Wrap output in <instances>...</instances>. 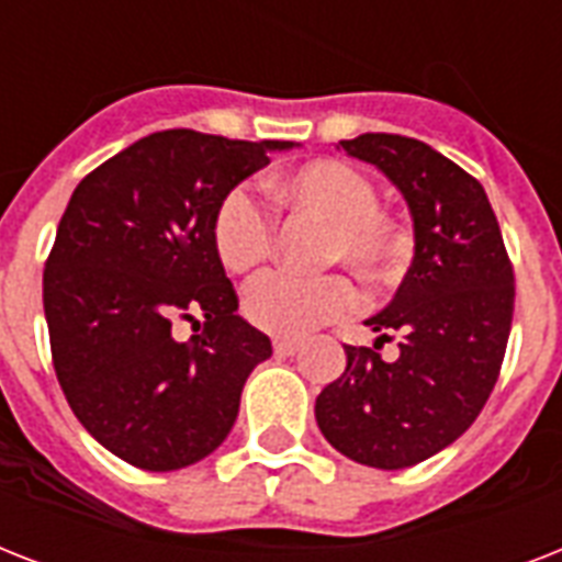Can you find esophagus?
I'll list each match as a JSON object with an SVG mask.
<instances>
[{"instance_id": "34e87169", "label": "esophagus", "mask_w": 562, "mask_h": 562, "mask_svg": "<svg viewBox=\"0 0 562 562\" xmlns=\"http://www.w3.org/2000/svg\"><path fill=\"white\" fill-rule=\"evenodd\" d=\"M300 347H303L300 338H273V352L277 356H294V352H300Z\"/></svg>"}]
</instances>
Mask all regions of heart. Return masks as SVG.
Here are the masks:
<instances>
[{
  "mask_svg": "<svg viewBox=\"0 0 562 562\" xmlns=\"http://www.w3.org/2000/svg\"><path fill=\"white\" fill-rule=\"evenodd\" d=\"M268 194L300 218L324 224L321 259L347 262L364 280H384L402 265L405 236L384 212L375 210V187L359 169L338 160L300 166L285 178L268 183ZM212 238L221 265L247 273L271 256L273 224L247 189H236L218 206ZM356 306V289L341 273L315 280L268 273L245 294L247 321L265 333L297 338L333 324Z\"/></svg>",
  "mask_w": 562,
  "mask_h": 562,
  "instance_id": "obj_1",
  "label": "heart"
}]
</instances>
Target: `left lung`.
I'll use <instances>...</instances> for the list:
<instances>
[{
	"label": "left lung",
	"instance_id": "obj_1",
	"mask_svg": "<svg viewBox=\"0 0 562 562\" xmlns=\"http://www.w3.org/2000/svg\"><path fill=\"white\" fill-rule=\"evenodd\" d=\"M408 206L414 262L393 300L368 317L373 347H344L347 368L315 402L317 428L350 461L405 470L454 443L484 408L505 359L514 268L479 180L431 145L400 134L341 139ZM401 338L384 362L378 344Z\"/></svg>",
	"mask_w": 562,
	"mask_h": 562
}]
</instances>
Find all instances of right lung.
<instances>
[{
  "label": "right lung",
  "mask_w": 562,
  "mask_h": 562,
  "mask_svg": "<svg viewBox=\"0 0 562 562\" xmlns=\"http://www.w3.org/2000/svg\"><path fill=\"white\" fill-rule=\"evenodd\" d=\"M297 143L187 127L143 136L69 198L43 271L66 402L108 452L148 472L192 467L238 417L268 335L238 315L212 224L233 189ZM202 333L173 338V321Z\"/></svg>",
  "instance_id": "obj_1"
}]
</instances>
